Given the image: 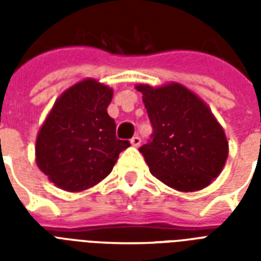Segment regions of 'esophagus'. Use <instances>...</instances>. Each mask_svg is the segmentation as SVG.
I'll use <instances>...</instances> for the list:
<instances>
[{"label":"esophagus","mask_w":261,"mask_h":261,"mask_svg":"<svg viewBox=\"0 0 261 261\" xmlns=\"http://www.w3.org/2000/svg\"><path fill=\"white\" fill-rule=\"evenodd\" d=\"M131 145H133V146L134 147H138L139 145H141V138H139L138 135H135V137H133V138H131Z\"/></svg>","instance_id":"esophagus-1"}]
</instances>
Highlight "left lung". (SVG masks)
Segmentation results:
<instances>
[{"label": "left lung", "instance_id": "left-lung-1", "mask_svg": "<svg viewBox=\"0 0 261 261\" xmlns=\"http://www.w3.org/2000/svg\"><path fill=\"white\" fill-rule=\"evenodd\" d=\"M150 119V141L139 147L150 173L181 192L207 187L225 167V131L211 110L177 83L137 85Z\"/></svg>", "mask_w": 261, "mask_h": 261}]
</instances>
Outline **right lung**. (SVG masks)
Instances as JSON below:
<instances>
[{
	"instance_id": "1",
	"label": "right lung",
	"mask_w": 261,
	"mask_h": 261,
	"mask_svg": "<svg viewBox=\"0 0 261 261\" xmlns=\"http://www.w3.org/2000/svg\"><path fill=\"white\" fill-rule=\"evenodd\" d=\"M114 92L88 79L65 90L39 130L36 164L61 190L80 192L111 173L119 153L130 146L116 138L107 108Z\"/></svg>"
}]
</instances>
